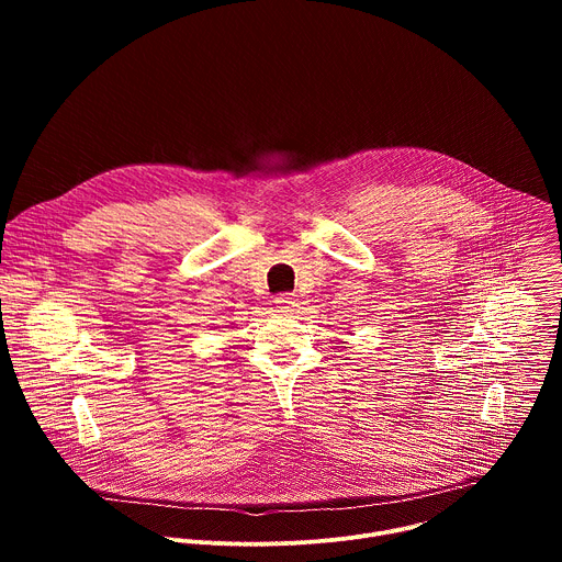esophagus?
<instances>
[{
    "label": "esophagus",
    "mask_w": 562,
    "mask_h": 562,
    "mask_svg": "<svg viewBox=\"0 0 562 562\" xmlns=\"http://www.w3.org/2000/svg\"><path fill=\"white\" fill-rule=\"evenodd\" d=\"M276 304H278L280 308H284V311H293V308L297 306V300H295L293 293H280V295L276 297Z\"/></svg>",
    "instance_id": "34e87169"
}]
</instances>
